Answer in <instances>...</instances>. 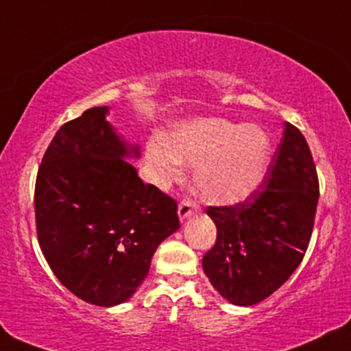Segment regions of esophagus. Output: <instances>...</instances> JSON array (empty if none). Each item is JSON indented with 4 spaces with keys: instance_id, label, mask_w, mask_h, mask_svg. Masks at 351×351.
I'll return each mask as SVG.
<instances>
[{
    "instance_id": "34e87169",
    "label": "esophagus",
    "mask_w": 351,
    "mask_h": 351,
    "mask_svg": "<svg viewBox=\"0 0 351 351\" xmlns=\"http://www.w3.org/2000/svg\"><path fill=\"white\" fill-rule=\"evenodd\" d=\"M196 210H197V204L189 201V199H184V201H181L180 206H178L180 220L184 221L191 214H193V212H196Z\"/></svg>"
}]
</instances>
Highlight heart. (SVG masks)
<instances>
[{"instance_id": "b5f03b06", "label": "heart", "mask_w": 351, "mask_h": 351, "mask_svg": "<svg viewBox=\"0 0 351 351\" xmlns=\"http://www.w3.org/2000/svg\"><path fill=\"white\" fill-rule=\"evenodd\" d=\"M150 144L147 155L162 176H173L181 163H194V188L206 202L237 206L259 189L269 171L272 143L257 124L223 118H196Z\"/></svg>"}]
</instances>
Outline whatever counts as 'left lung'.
<instances>
[{"label": "left lung", "mask_w": 351, "mask_h": 351, "mask_svg": "<svg viewBox=\"0 0 351 351\" xmlns=\"http://www.w3.org/2000/svg\"><path fill=\"white\" fill-rule=\"evenodd\" d=\"M317 199L311 150L298 128L285 123L261 189L233 207L207 208L217 241L202 269L212 287L237 306L269 298L303 261Z\"/></svg>", "instance_id": "left-lung-1"}]
</instances>
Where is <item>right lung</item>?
<instances>
[{"label":"right lung","instance_id":"1","mask_svg":"<svg viewBox=\"0 0 351 351\" xmlns=\"http://www.w3.org/2000/svg\"><path fill=\"white\" fill-rule=\"evenodd\" d=\"M95 106L63 124L35 183L43 256L71 293L90 304H121L136 293L154 252L180 228L176 202L144 184L126 158H139Z\"/></svg>","mask_w":351,"mask_h":351}]
</instances>
